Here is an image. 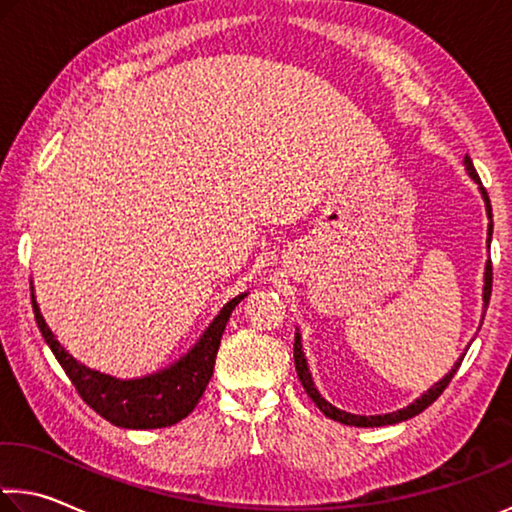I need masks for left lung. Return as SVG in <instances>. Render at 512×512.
Returning a JSON list of instances; mask_svg holds the SVG:
<instances>
[{
  "label": "left lung",
  "instance_id": "left-lung-1",
  "mask_svg": "<svg viewBox=\"0 0 512 512\" xmlns=\"http://www.w3.org/2000/svg\"><path fill=\"white\" fill-rule=\"evenodd\" d=\"M465 168H467L469 177H472V180L478 184V189H481V196H483V200H485V212H488V218H490V225H488V248H490V241H492V205H490L488 191L483 189L481 177H478L476 168H474V164H472V159H469V157H465ZM483 280H485V285H483V310H488L490 294H492V262H490V259H488V264H485V278H483ZM462 358H465V353H462ZM462 358H460L456 364H453V369H451L449 373H446V376L440 380V383H435L431 389H428V392L421 394L417 401H412V403L408 405V408L396 410V412H389V415H369V417H367V415H351V412L339 410V408H335V405L323 399V396L319 394V389L314 387V380H312L310 369H307V360H305L303 344H300V335H298V332H296V339H294V362H296V371H298V378H300V383H303L307 396H310V399H312L316 405H319V410H321L326 417L339 421V424L358 426V428H373V426L399 424V421H405V419L419 415V412H424V410L428 408V405H431L433 401H437V396H440V394L444 392L446 385L451 383V378L456 376V371H458V367H460Z\"/></svg>",
  "mask_w": 512,
  "mask_h": 512
}]
</instances>
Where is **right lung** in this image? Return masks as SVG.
Here are the masks:
<instances>
[{"mask_svg": "<svg viewBox=\"0 0 512 512\" xmlns=\"http://www.w3.org/2000/svg\"><path fill=\"white\" fill-rule=\"evenodd\" d=\"M246 296L248 294H239L232 298L184 358L157 373H150V376L132 380L113 378L109 373L88 369L86 364L77 362L45 323L34 294H31V305H34L36 323L43 332V339L52 348L54 358L59 360L81 399L113 426L145 431V428L173 426L191 415L214 373L216 353L227 319Z\"/></svg>", "mask_w": 512, "mask_h": 512, "instance_id": "add662e5", "label": "right lung"}]
</instances>
